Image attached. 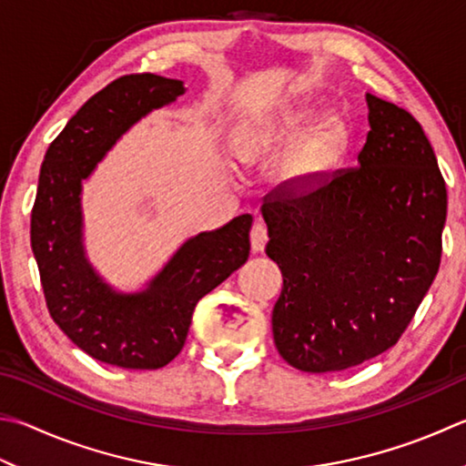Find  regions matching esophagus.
Instances as JSON below:
<instances>
[{"instance_id":"esophagus-1","label":"esophagus","mask_w":466,"mask_h":466,"mask_svg":"<svg viewBox=\"0 0 466 466\" xmlns=\"http://www.w3.org/2000/svg\"><path fill=\"white\" fill-rule=\"evenodd\" d=\"M249 239H251V249L259 253L266 249V243H268V227L256 221L251 227V233H249Z\"/></svg>"}]
</instances>
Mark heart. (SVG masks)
Here are the masks:
<instances>
[{
	"mask_svg": "<svg viewBox=\"0 0 466 466\" xmlns=\"http://www.w3.org/2000/svg\"><path fill=\"white\" fill-rule=\"evenodd\" d=\"M298 117L289 119L296 126ZM258 139V131L243 127L235 136V150L239 156H248ZM342 142V129L337 121L327 119L306 134L282 164V182L289 188H306L314 184L335 164Z\"/></svg>",
	"mask_w": 466,
	"mask_h": 466,
	"instance_id": "obj_1",
	"label": "heart"
}]
</instances>
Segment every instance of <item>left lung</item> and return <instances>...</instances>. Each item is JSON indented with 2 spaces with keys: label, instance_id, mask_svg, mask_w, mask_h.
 I'll use <instances>...</instances> for the list:
<instances>
[{
  "label": "left lung",
  "instance_id": "8db88e82",
  "mask_svg": "<svg viewBox=\"0 0 466 466\" xmlns=\"http://www.w3.org/2000/svg\"><path fill=\"white\" fill-rule=\"evenodd\" d=\"M370 134L355 168L263 198L269 259L284 286L271 312L278 353L332 373L396 345L438 274L446 184L422 126L365 95Z\"/></svg>",
  "mask_w": 466,
  "mask_h": 466
}]
</instances>
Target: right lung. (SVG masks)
<instances>
[{
  "mask_svg": "<svg viewBox=\"0 0 466 466\" xmlns=\"http://www.w3.org/2000/svg\"><path fill=\"white\" fill-rule=\"evenodd\" d=\"M184 91L182 81L152 73L116 78L70 117L40 168L30 239L48 312L86 355L124 370L168 365L197 302L249 258L251 215L190 237L142 292L113 289L85 256L83 180L136 121Z\"/></svg>",
  "mask_w": 466,
  "mask_h": 466,
  "instance_id": "right-lung-1",
  "label": "right lung"
}]
</instances>
